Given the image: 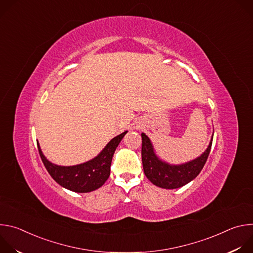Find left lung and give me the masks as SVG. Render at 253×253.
<instances>
[{"label":"left lung","instance_id":"obj_1","mask_svg":"<svg viewBox=\"0 0 253 253\" xmlns=\"http://www.w3.org/2000/svg\"><path fill=\"white\" fill-rule=\"evenodd\" d=\"M142 163L144 173L150 181L159 187L175 189L193 180L202 170L212 146V139L206 151L195 160L182 165H169L161 161L154 153L149 138L142 133Z\"/></svg>","mask_w":253,"mask_h":253}]
</instances>
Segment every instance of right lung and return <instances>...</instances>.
<instances>
[{
    "label": "right lung",
    "instance_id": "add662e5",
    "mask_svg": "<svg viewBox=\"0 0 253 253\" xmlns=\"http://www.w3.org/2000/svg\"><path fill=\"white\" fill-rule=\"evenodd\" d=\"M127 131L114 137L94 159L76 166H58L43 155L37 143L41 159L52 178L61 186L74 192H90L101 187L109 178L114 152Z\"/></svg>",
    "mask_w": 253,
    "mask_h": 253
}]
</instances>
